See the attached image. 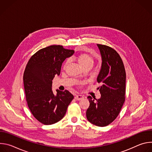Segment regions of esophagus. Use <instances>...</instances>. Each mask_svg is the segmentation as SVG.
<instances>
[{
  "label": "esophagus",
  "instance_id": "34e87169",
  "mask_svg": "<svg viewBox=\"0 0 152 152\" xmlns=\"http://www.w3.org/2000/svg\"><path fill=\"white\" fill-rule=\"evenodd\" d=\"M75 99L76 100H82V99H83V96H82V95H79V94L76 95V96H75Z\"/></svg>",
  "mask_w": 152,
  "mask_h": 152
}]
</instances>
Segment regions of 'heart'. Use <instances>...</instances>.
<instances>
[{
	"label": "heart",
	"instance_id": "1",
	"mask_svg": "<svg viewBox=\"0 0 152 152\" xmlns=\"http://www.w3.org/2000/svg\"><path fill=\"white\" fill-rule=\"evenodd\" d=\"M77 61L82 67H83L88 64L93 65L94 62V59L93 56L88 53H82L79 55L77 57ZM68 61L64 63V67H66Z\"/></svg>",
	"mask_w": 152,
	"mask_h": 152
}]
</instances>
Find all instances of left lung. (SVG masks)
Masks as SVG:
<instances>
[{
    "label": "left lung",
    "instance_id": "left-lung-1",
    "mask_svg": "<svg viewBox=\"0 0 152 152\" xmlns=\"http://www.w3.org/2000/svg\"><path fill=\"white\" fill-rule=\"evenodd\" d=\"M97 46L102 61L97 78L102 84L97 88L101 97L97 100L88 97L90 106L86 115L91 123L104 127L117 118L124 102L126 72L121 57L114 49L105 45Z\"/></svg>",
    "mask_w": 152,
    "mask_h": 152
}]
</instances>
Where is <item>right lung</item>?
Returning <instances> with one entry per match:
<instances>
[{
  "instance_id": "obj_1",
  "label": "right lung",
  "mask_w": 152,
  "mask_h": 152,
  "mask_svg": "<svg viewBox=\"0 0 152 152\" xmlns=\"http://www.w3.org/2000/svg\"><path fill=\"white\" fill-rule=\"evenodd\" d=\"M75 53L62 46L53 45L40 49L29 60L23 75L28 107L40 123L52 124L60 121L74 98L69 91H52V80L59 75L62 62Z\"/></svg>"
}]
</instances>
